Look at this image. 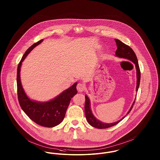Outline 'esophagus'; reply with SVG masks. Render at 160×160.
Masks as SVG:
<instances>
[{"mask_svg":"<svg viewBox=\"0 0 160 160\" xmlns=\"http://www.w3.org/2000/svg\"><path fill=\"white\" fill-rule=\"evenodd\" d=\"M76 88L78 92H81L85 90V85L82 83H78L76 86Z\"/></svg>","mask_w":160,"mask_h":160,"instance_id":"1","label":"esophagus"}]
</instances>
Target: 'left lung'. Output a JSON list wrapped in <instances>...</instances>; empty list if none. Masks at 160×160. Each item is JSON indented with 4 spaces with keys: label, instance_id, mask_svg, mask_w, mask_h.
Wrapping results in <instances>:
<instances>
[{
    "label": "left lung",
    "instance_id": "1",
    "mask_svg": "<svg viewBox=\"0 0 160 160\" xmlns=\"http://www.w3.org/2000/svg\"><path fill=\"white\" fill-rule=\"evenodd\" d=\"M115 42L117 43V50L116 51V56L120 58L128 59V60L132 61L134 64H135L136 69H137V91L138 90L139 86V83H140V78H141V72H140V69L139 67L138 62L137 59V57L133 50L129 47L128 45L125 44L124 43L121 42V41L115 39ZM85 115L86 119L88 121V122L94 128H111L118 123H119L121 120H122L125 117L122 118L121 120L118 121L117 122H113L111 124H106V123H103L101 122L100 121L98 120L95 117L91 111L90 109V100L88 96L85 95ZM135 101L133 102L132 106L131 108H130L129 111L128 112V114L130 113V112L132 110L133 106L135 104ZM127 114V115H128Z\"/></svg>",
    "mask_w": 160,
    "mask_h": 160
}]
</instances>
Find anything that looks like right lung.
Listing matches in <instances>:
<instances>
[{
    "mask_svg": "<svg viewBox=\"0 0 160 160\" xmlns=\"http://www.w3.org/2000/svg\"><path fill=\"white\" fill-rule=\"evenodd\" d=\"M41 39L34 43L25 52L18 66L17 91L18 98L22 109L32 121L45 128H53L59 124L64 119L70 100L78 93L77 82L63 92L52 101L45 102H38L30 100L22 86L20 71L22 62L36 46L42 42Z\"/></svg>",
    "mask_w": 160,
    "mask_h": 160,
    "instance_id": "right-lung-1",
    "label": "right lung"
}]
</instances>
